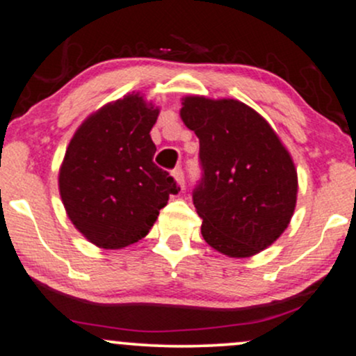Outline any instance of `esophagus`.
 Listing matches in <instances>:
<instances>
[{
  "label": "esophagus",
  "mask_w": 356,
  "mask_h": 356,
  "mask_svg": "<svg viewBox=\"0 0 356 356\" xmlns=\"http://www.w3.org/2000/svg\"><path fill=\"white\" fill-rule=\"evenodd\" d=\"M172 175H174L175 181H177L179 186L184 187V184L186 182H184V170L181 169V167H175V169L172 170Z\"/></svg>",
  "instance_id": "esophagus-1"
}]
</instances>
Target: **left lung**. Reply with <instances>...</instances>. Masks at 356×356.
Returning <instances> with one entry per match:
<instances>
[{
  "mask_svg": "<svg viewBox=\"0 0 356 356\" xmlns=\"http://www.w3.org/2000/svg\"><path fill=\"white\" fill-rule=\"evenodd\" d=\"M182 122L199 138L202 177L192 191L202 238L229 257L254 256L293 218L298 175L271 125L239 100L186 97Z\"/></svg>",
  "mask_w": 356,
  "mask_h": 356,
  "instance_id": "left-lung-1",
  "label": "left lung"
}]
</instances>
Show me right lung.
Returning a JSON list of instances; mask_svg holds the SVG:
<instances>
[{
	"instance_id": "obj_1",
	"label": "right lung",
	"mask_w": 356,
	"mask_h": 356,
	"mask_svg": "<svg viewBox=\"0 0 356 356\" xmlns=\"http://www.w3.org/2000/svg\"><path fill=\"white\" fill-rule=\"evenodd\" d=\"M159 108L138 93L105 105L79 127L65 152L58 186L73 226L90 243L120 249L145 238L181 187L154 164L150 130Z\"/></svg>"
}]
</instances>
